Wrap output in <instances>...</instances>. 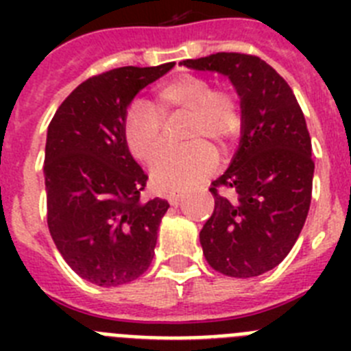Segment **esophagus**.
<instances>
[{"instance_id": "34e87169", "label": "esophagus", "mask_w": 351, "mask_h": 351, "mask_svg": "<svg viewBox=\"0 0 351 351\" xmlns=\"http://www.w3.org/2000/svg\"><path fill=\"white\" fill-rule=\"evenodd\" d=\"M181 198H182L181 193H170V195H169V202L172 204V206H178L179 200H181Z\"/></svg>"}]
</instances>
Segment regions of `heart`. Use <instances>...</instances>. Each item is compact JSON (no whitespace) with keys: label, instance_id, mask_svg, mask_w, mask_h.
<instances>
[{"label":"heart","instance_id":"b5f03b06","mask_svg":"<svg viewBox=\"0 0 351 351\" xmlns=\"http://www.w3.org/2000/svg\"><path fill=\"white\" fill-rule=\"evenodd\" d=\"M179 113L189 117L185 140L190 146L171 149L160 157L165 147V123ZM243 126L237 96L226 88H216L207 77L181 73L167 80L154 95L153 104L135 101L125 119V138L130 153L144 163H154L153 181L163 191H178L209 178L218 165V154L208 145L225 149Z\"/></svg>","mask_w":351,"mask_h":351}]
</instances>
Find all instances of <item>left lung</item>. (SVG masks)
I'll return each instance as SVG.
<instances>
[{"instance_id": "obj_1", "label": "left lung", "mask_w": 351, "mask_h": 351, "mask_svg": "<svg viewBox=\"0 0 351 351\" xmlns=\"http://www.w3.org/2000/svg\"><path fill=\"white\" fill-rule=\"evenodd\" d=\"M181 64L228 77L243 108L237 154L210 182L214 210L200 230L204 256L230 278L260 276L290 253L311 206L315 161L302 108L258 56L216 52Z\"/></svg>"}]
</instances>
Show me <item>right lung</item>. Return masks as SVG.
<instances>
[{"label":"right lung","mask_w":351,"mask_h":351,"mask_svg":"<svg viewBox=\"0 0 351 351\" xmlns=\"http://www.w3.org/2000/svg\"><path fill=\"white\" fill-rule=\"evenodd\" d=\"M173 64L121 66L89 77L49 125V232L64 262L98 287L130 283L153 262L169 202L141 198L147 173L130 154L125 119L135 95Z\"/></svg>","instance_id":"add662e5"}]
</instances>
